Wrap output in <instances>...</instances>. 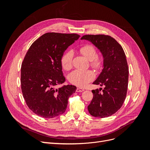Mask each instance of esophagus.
<instances>
[{"instance_id": "34e87169", "label": "esophagus", "mask_w": 150, "mask_h": 150, "mask_svg": "<svg viewBox=\"0 0 150 150\" xmlns=\"http://www.w3.org/2000/svg\"><path fill=\"white\" fill-rule=\"evenodd\" d=\"M84 91V89H83V88H77V89H76V91H77V92H78V93L83 92Z\"/></svg>"}]
</instances>
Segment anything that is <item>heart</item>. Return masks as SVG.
Returning a JSON list of instances; mask_svg holds the SVG:
<instances>
[{
    "label": "heart",
    "mask_w": 150,
    "mask_h": 150,
    "mask_svg": "<svg viewBox=\"0 0 150 150\" xmlns=\"http://www.w3.org/2000/svg\"><path fill=\"white\" fill-rule=\"evenodd\" d=\"M79 52L87 59L90 61V64L95 69H99L103 64L102 59L96 56V50L90 44H86L79 48ZM72 52L67 51L61 57V66L64 70L68 71L71 69L72 63ZM94 78V72L91 70H75L72 71L68 76L70 83L79 87H84Z\"/></svg>",
    "instance_id": "heart-1"
}]
</instances>
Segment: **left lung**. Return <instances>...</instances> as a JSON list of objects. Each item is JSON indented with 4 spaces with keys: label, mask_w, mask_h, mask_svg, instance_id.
I'll return each instance as SVG.
<instances>
[{
    "label": "left lung",
    "mask_w": 150,
    "mask_h": 150,
    "mask_svg": "<svg viewBox=\"0 0 150 150\" xmlns=\"http://www.w3.org/2000/svg\"><path fill=\"white\" fill-rule=\"evenodd\" d=\"M81 40H87L101 53L103 69L93 84L104 86L93 90V98L88 106L91 115L106 117L118 111L126 98L128 84V67L126 55L121 45L110 35H85Z\"/></svg>",
    "instance_id": "8db88e82"
}]
</instances>
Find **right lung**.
I'll list each match as a JSON object with an SVG mask.
<instances>
[{
	"instance_id": "right-lung-1",
	"label": "right lung",
	"mask_w": 150,
	"mask_h": 150,
	"mask_svg": "<svg viewBox=\"0 0 150 150\" xmlns=\"http://www.w3.org/2000/svg\"><path fill=\"white\" fill-rule=\"evenodd\" d=\"M79 37L76 34L48 33L34 41L27 52L21 66V89L27 105L37 115L52 118L66 110L68 99L76 87H55L66 81L61 57Z\"/></svg>"
}]
</instances>
